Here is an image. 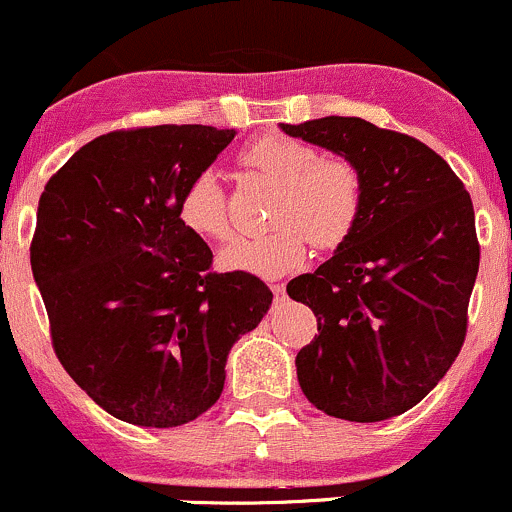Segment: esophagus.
Masks as SVG:
<instances>
[{
  "mask_svg": "<svg viewBox=\"0 0 512 512\" xmlns=\"http://www.w3.org/2000/svg\"><path fill=\"white\" fill-rule=\"evenodd\" d=\"M271 291H273V295H283V291H286V288H283V283H271Z\"/></svg>",
  "mask_w": 512,
  "mask_h": 512,
  "instance_id": "obj_1",
  "label": "esophagus"
}]
</instances>
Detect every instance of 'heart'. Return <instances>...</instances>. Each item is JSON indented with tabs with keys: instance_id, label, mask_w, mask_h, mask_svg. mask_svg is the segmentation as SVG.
<instances>
[{
	"instance_id": "heart-1",
	"label": "heart",
	"mask_w": 512,
	"mask_h": 512,
	"mask_svg": "<svg viewBox=\"0 0 512 512\" xmlns=\"http://www.w3.org/2000/svg\"><path fill=\"white\" fill-rule=\"evenodd\" d=\"M241 165L276 184L271 224L276 229L256 239H236L221 251L226 271L276 278L293 271L308 256V241L330 251L357 229L365 207V179L342 157H320L318 150L286 135H263L246 145ZM177 214L189 234L207 241L231 236L226 194L214 170L197 172L184 187Z\"/></svg>"
}]
</instances>
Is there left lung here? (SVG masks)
<instances>
[{
  "label": "left lung",
  "instance_id": "left-lung-1",
  "mask_svg": "<svg viewBox=\"0 0 512 512\" xmlns=\"http://www.w3.org/2000/svg\"><path fill=\"white\" fill-rule=\"evenodd\" d=\"M281 128L365 179L350 239L286 288L318 318V335L295 357L300 389L335 419H392L439 384L466 340L481 261L471 194L424 142L362 118Z\"/></svg>",
  "mask_w": 512,
  "mask_h": 512
}]
</instances>
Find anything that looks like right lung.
<instances>
[{
	"mask_svg": "<svg viewBox=\"0 0 512 512\" xmlns=\"http://www.w3.org/2000/svg\"><path fill=\"white\" fill-rule=\"evenodd\" d=\"M236 130L152 125L83 145L46 182L31 271L63 370L115 419L170 429L219 399L226 355L268 313L251 273L212 271L177 214Z\"/></svg>",
	"mask_w": 512,
	"mask_h": 512,
	"instance_id": "right-lung-1",
	"label": "right lung"
}]
</instances>
